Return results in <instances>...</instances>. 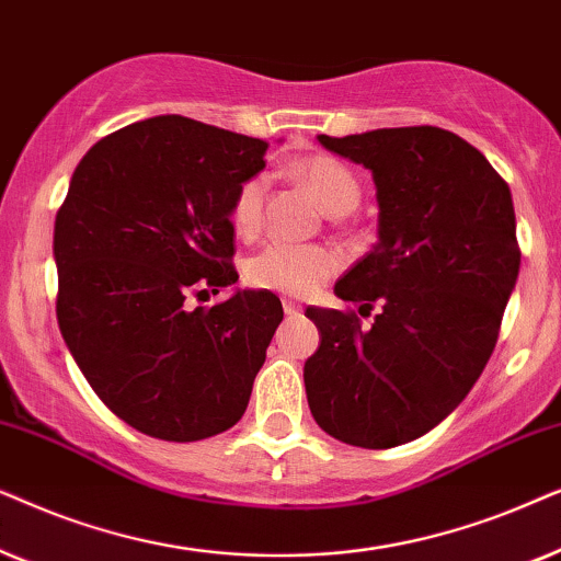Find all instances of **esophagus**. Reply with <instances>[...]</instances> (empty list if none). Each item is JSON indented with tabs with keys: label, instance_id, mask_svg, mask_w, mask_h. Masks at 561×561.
<instances>
[{
	"label": "esophagus",
	"instance_id": "obj_1",
	"mask_svg": "<svg viewBox=\"0 0 561 561\" xmlns=\"http://www.w3.org/2000/svg\"><path fill=\"white\" fill-rule=\"evenodd\" d=\"M282 308H285L287 316H297V312L302 310V308H300V302H295L293 297H282Z\"/></svg>",
	"mask_w": 561,
	"mask_h": 561
}]
</instances>
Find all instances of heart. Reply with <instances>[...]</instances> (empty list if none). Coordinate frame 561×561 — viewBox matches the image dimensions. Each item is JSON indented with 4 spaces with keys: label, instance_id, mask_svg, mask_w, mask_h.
<instances>
[{
    "label": "heart",
    "instance_id": "obj_1",
    "mask_svg": "<svg viewBox=\"0 0 561 561\" xmlns=\"http://www.w3.org/2000/svg\"><path fill=\"white\" fill-rule=\"evenodd\" d=\"M295 176L320 199L328 213L343 215L362 203V184L346 163L316 153L295 163ZM266 176L253 174L238 184L230 199V222L236 233L251 238L261 226L266 203ZM341 266L339 251L323 243H268L245 264V282L256 289L285 295H310Z\"/></svg>",
    "mask_w": 561,
    "mask_h": 561
}]
</instances>
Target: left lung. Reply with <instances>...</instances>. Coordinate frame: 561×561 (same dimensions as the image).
<instances>
[{
  "label": "left lung",
  "instance_id": "8db88e82",
  "mask_svg": "<svg viewBox=\"0 0 561 561\" xmlns=\"http://www.w3.org/2000/svg\"><path fill=\"white\" fill-rule=\"evenodd\" d=\"M318 140L375 176L379 243L335 282L358 310H305L323 335L305 392L333 438L392 449L442 423L492 356L520 266L513 197L474 146L433 125Z\"/></svg>",
  "mask_w": 561,
  "mask_h": 561
}]
</instances>
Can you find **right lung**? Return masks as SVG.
Instances as JSON below:
<instances>
[{
	"instance_id": "add662e5",
	"label": "right lung",
	"mask_w": 561,
	"mask_h": 561,
	"mask_svg": "<svg viewBox=\"0 0 561 561\" xmlns=\"http://www.w3.org/2000/svg\"><path fill=\"white\" fill-rule=\"evenodd\" d=\"M268 144L182 115L89 148L56 213V318L104 405L161 442L233 428L266 358L279 297L236 293L230 199Z\"/></svg>"
}]
</instances>
